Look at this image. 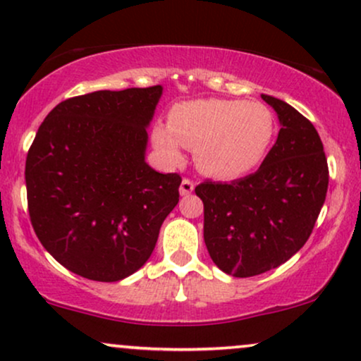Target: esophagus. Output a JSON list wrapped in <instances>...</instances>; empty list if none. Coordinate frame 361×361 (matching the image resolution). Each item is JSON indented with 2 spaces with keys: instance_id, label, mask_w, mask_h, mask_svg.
Masks as SVG:
<instances>
[{
  "instance_id": "34e87169",
  "label": "esophagus",
  "mask_w": 361,
  "mask_h": 361,
  "mask_svg": "<svg viewBox=\"0 0 361 361\" xmlns=\"http://www.w3.org/2000/svg\"><path fill=\"white\" fill-rule=\"evenodd\" d=\"M180 195H189L194 190V182L190 179H184L180 182Z\"/></svg>"
}]
</instances>
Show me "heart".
I'll list each match as a JSON object with an SVG mask.
<instances>
[{
	"instance_id": "1",
	"label": "heart",
	"mask_w": 361,
	"mask_h": 361,
	"mask_svg": "<svg viewBox=\"0 0 361 361\" xmlns=\"http://www.w3.org/2000/svg\"><path fill=\"white\" fill-rule=\"evenodd\" d=\"M274 133V115L261 102L204 99L173 105L169 126L152 128V144L169 166H179L184 147L204 173L233 180L264 162Z\"/></svg>"
}]
</instances>
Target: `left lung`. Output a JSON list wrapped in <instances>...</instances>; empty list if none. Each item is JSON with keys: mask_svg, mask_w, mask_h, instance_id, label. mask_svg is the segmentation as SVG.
Returning <instances> with one entry per match:
<instances>
[{"mask_svg": "<svg viewBox=\"0 0 361 361\" xmlns=\"http://www.w3.org/2000/svg\"><path fill=\"white\" fill-rule=\"evenodd\" d=\"M278 114V139L251 176L204 180V243L214 264L235 278L278 268L313 233L328 190V162L317 128L286 102L261 95Z\"/></svg>", "mask_w": 361, "mask_h": 361, "instance_id": "left-lung-1", "label": "left lung"}]
</instances>
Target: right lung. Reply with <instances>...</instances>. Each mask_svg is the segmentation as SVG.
<instances>
[{"instance_id": "obj_1", "label": "right lung", "mask_w": 361, "mask_h": 361, "mask_svg": "<svg viewBox=\"0 0 361 361\" xmlns=\"http://www.w3.org/2000/svg\"><path fill=\"white\" fill-rule=\"evenodd\" d=\"M162 87L100 90L58 104L26 155L39 243L72 273L114 283L140 269L179 202V173L145 162Z\"/></svg>"}]
</instances>
